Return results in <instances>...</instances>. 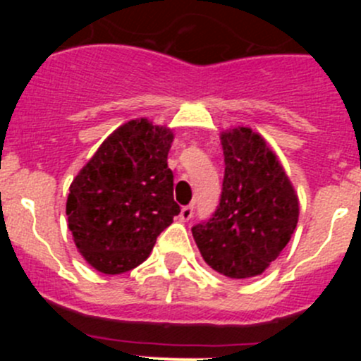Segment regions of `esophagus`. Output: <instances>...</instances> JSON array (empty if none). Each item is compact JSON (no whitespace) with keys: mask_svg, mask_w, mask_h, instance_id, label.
Listing matches in <instances>:
<instances>
[{"mask_svg":"<svg viewBox=\"0 0 361 361\" xmlns=\"http://www.w3.org/2000/svg\"><path fill=\"white\" fill-rule=\"evenodd\" d=\"M192 216H194V207H192V206L181 207V211H180V220L181 221H188Z\"/></svg>","mask_w":361,"mask_h":361,"instance_id":"esophagus-1","label":"esophagus"}]
</instances>
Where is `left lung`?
<instances>
[{"label": "left lung", "instance_id": "left-lung-1", "mask_svg": "<svg viewBox=\"0 0 361 361\" xmlns=\"http://www.w3.org/2000/svg\"><path fill=\"white\" fill-rule=\"evenodd\" d=\"M225 176L220 206L192 228L211 269L232 279L255 278L279 257L298 221V197L288 174L250 127L220 134Z\"/></svg>", "mask_w": 361, "mask_h": 361}]
</instances>
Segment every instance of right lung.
Returning a JSON list of instances; mask_svg holds the SVG:
<instances>
[{
    "instance_id": "1",
    "label": "right lung",
    "mask_w": 361,
    "mask_h": 361,
    "mask_svg": "<svg viewBox=\"0 0 361 361\" xmlns=\"http://www.w3.org/2000/svg\"><path fill=\"white\" fill-rule=\"evenodd\" d=\"M173 140L169 127L148 118L129 120L73 178L68 228L96 271L122 274L143 264L157 235L180 213L167 167Z\"/></svg>"
}]
</instances>
